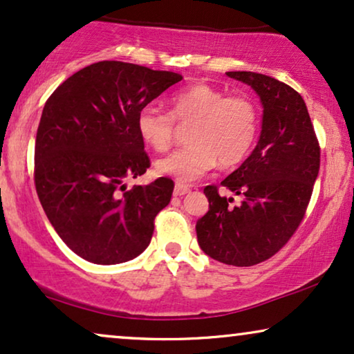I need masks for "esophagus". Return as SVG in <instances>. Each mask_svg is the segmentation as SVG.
<instances>
[{"label": "esophagus", "instance_id": "1", "mask_svg": "<svg viewBox=\"0 0 354 354\" xmlns=\"http://www.w3.org/2000/svg\"><path fill=\"white\" fill-rule=\"evenodd\" d=\"M190 192V187L183 185V183H176V188H174V195L176 196H183Z\"/></svg>", "mask_w": 354, "mask_h": 354}]
</instances>
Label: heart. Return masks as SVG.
<instances>
[{"mask_svg":"<svg viewBox=\"0 0 354 354\" xmlns=\"http://www.w3.org/2000/svg\"><path fill=\"white\" fill-rule=\"evenodd\" d=\"M171 115L154 105L138 112L136 130L154 151L171 148L176 123H190V145L156 162V171L182 183L198 180L218 164L242 162L259 135V109L247 95H226L209 84H194L169 99Z\"/></svg>","mask_w":354,"mask_h":354,"instance_id":"heart-1","label":"heart"}]
</instances>
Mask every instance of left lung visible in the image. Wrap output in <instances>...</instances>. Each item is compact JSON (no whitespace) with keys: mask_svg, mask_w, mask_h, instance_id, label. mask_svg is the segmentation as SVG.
<instances>
[{"mask_svg":"<svg viewBox=\"0 0 354 354\" xmlns=\"http://www.w3.org/2000/svg\"><path fill=\"white\" fill-rule=\"evenodd\" d=\"M249 84L263 107L259 143L241 167L221 182L242 201L205 187L209 209L196 223L201 250L234 267H252L273 257L304 218L319 176L320 148L304 99L272 76L229 71Z\"/></svg>","mask_w":354,"mask_h":354,"instance_id":"obj_1","label":"left lung"}]
</instances>
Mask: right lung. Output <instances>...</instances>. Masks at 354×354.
<instances>
[{
	"label": "right lung",
	"instance_id": "obj_1",
	"mask_svg": "<svg viewBox=\"0 0 354 354\" xmlns=\"http://www.w3.org/2000/svg\"><path fill=\"white\" fill-rule=\"evenodd\" d=\"M182 81L123 62H99L62 82L45 102L35 138V190L62 241L97 265L133 260L149 245L174 182L159 177L125 192L149 167L136 117Z\"/></svg>",
	"mask_w": 354,
	"mask_h": 354
}]
</instances>
